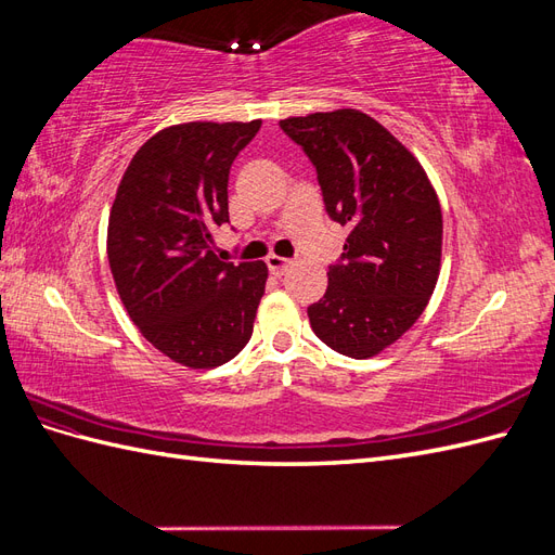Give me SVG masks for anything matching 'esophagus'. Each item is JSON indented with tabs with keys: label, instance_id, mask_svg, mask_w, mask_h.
<instances>
[{
	"label": "esophagus",
	"instance_id": "esophagus-1",
	"mask_svg": "<svg viewBox=\"0 0 555 555\" xmlns=\"http://www.w3.org/2000/svg\"><path fill=\"white\" fill-rule=\"evenodd\" d=\"M266 263H268V271H271L275 278H280V275H284L289 271V266H292V261L289 259H284V257H268L266 259Z\"/></svg>",
	"mask_w": 555,
	"mask_h": 555
}]
</instances>
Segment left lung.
<instances>
[{
  "label": "left lung",
  "mask_w": 555,
  "mask_h": 555,
  "mask_svg": "<svg viewBox=\"0 0 555 555\" xmlns=\"http://www.w3.org/2000/svg\"><path fill=\"white\" fill-rule=\"evenodd\" d=\"M314 164L331 220L351 231L308 308L324 345L371 359L410 331L440 278L442 210L410 150L354 108L280 120Z\"/></svg>",
  "instance_id": "left-lung-1"
}]
</instances>
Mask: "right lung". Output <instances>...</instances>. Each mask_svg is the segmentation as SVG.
<instances>
[{
    "label": "right lung",
    "mask_w": 555,
    "mask_h": 555,
    "mask_svg": "<svg viewBox=\"0 0 555 555\" xmlns=\"http://www.w3.org/2000/svg\"><path fill=\"white\" fill-rule=\"evenodd\" d=\"M261 120L188 122L131 157L108 217L117 294L143 338L188 367H217L249 343L266 289L263 261H220L229 169Z\"/></svg>",
    "instance_id": "obj_1"
}]
</instances>
